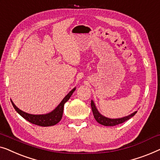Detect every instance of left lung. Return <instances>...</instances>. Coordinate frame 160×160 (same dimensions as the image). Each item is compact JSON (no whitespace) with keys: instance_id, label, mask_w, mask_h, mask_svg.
<instances>
[{"instance_id":"8db88e82","label":"left lung","mask_w":160,"mask_h":160,"mask_svg":"<svg viewBox=\"0 0 160 160\" xmlns=\"http://www.w3.org/2000/svg\"><path fill=\"white\" fill-rule=\"evenodd\" d=\"M91 105L92 112H93L95 120L97 121L99 124L103 125L104 126H114V125L121 124V123L124 122L125 121H127L129 120V119L132 118V117H133L137 112V111H136L134 112L133 113L129 114V115L123 117V118H121L112 119V118H107V117L102 115V114L98 112V110L97 109V108H96L95 105V103H94L93 100H91Z\"/></svg>"}]
</instances>
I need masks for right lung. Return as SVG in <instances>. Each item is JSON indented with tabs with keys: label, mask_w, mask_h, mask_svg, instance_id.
<instances>
[{
	"label": "right lung",
	"mask_w": 160,
	"mask_h": 160,
	"mask_svg": "<svg viewBox=\"0 0 160 160\" xmlns=\"http://www.w3.org/2000/svg\"><path fill=\"white\" fill-rule=\"evenodd\" d=\"M75 89L76 88H74L71 91H69V93L63 98L59 104H58L53 111L49 112V113L44 114H32L27 113V112H24L22 111V110L19 109V108L13 103L12 100H11V102H12L13 107L15 109L16 111H17L22 118L25 119L26 120H28V122L32 123V124L42 126V127H48V126H52L57 124V123L62 120L63 111H64V103L69 99V98L71 97L72 95V93H74V91H75Z\"/></svg>",
	"instance_id": "right-lung-1"
}]
</instances>
